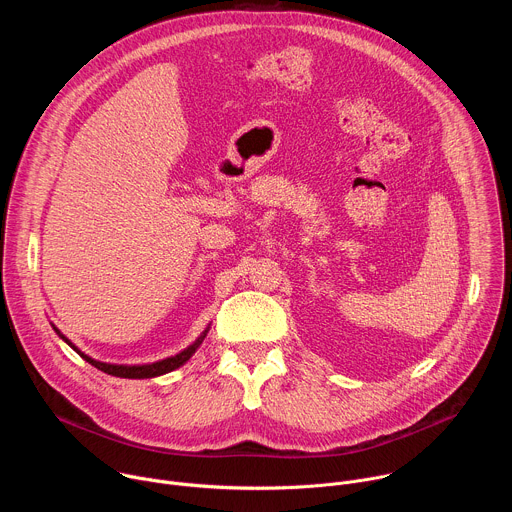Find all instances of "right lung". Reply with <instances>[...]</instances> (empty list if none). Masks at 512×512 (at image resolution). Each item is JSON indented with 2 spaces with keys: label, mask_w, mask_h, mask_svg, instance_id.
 I'll return each instance as SVG.
<instances>
[{
  "label": "right lung",
  "mask_w": 512,
  "mask_h": 512,
  "mask_svg": "<svg viewBox=\"0 0 512 512\" xmlns=\"http://www.w3.org/2000/svg\"><path fill=\"white\" fill-rule=\"evenodd\" d=\"M54 330H56V328H54ZM206 332H208V330H204V334H202L194 344H190L186 350H182V352L176 354V356H170V358H164V360H158V362H152V364H139V367H125V364H109V362L93 360L91 356H87L85 352H81L75 344H72L68 338H64V336L56 330V334H58L68 346L75 348L89 364H93L95 369H99V371H103V373H107V375H113V377H121V379H152V377H160V375H166V373H170V371L182 367V364H184V362L196 352V348L202 344Z\"/></svg>",
  "instance_id": "add662e5"
}]
</instances>
